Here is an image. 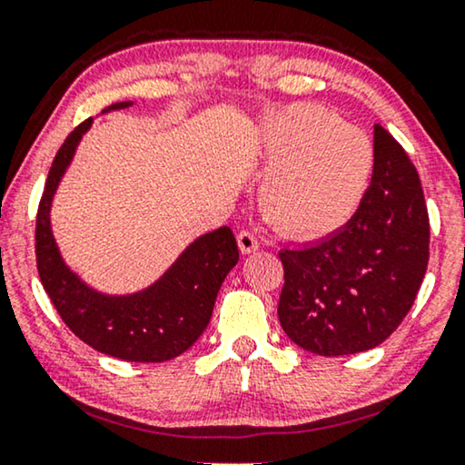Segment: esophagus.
Masks as SVG:
<instances>
[{
  "instance_id": "obj_1",
  "label": "esophagus",
  "mask_w": 465,
  "mask_h": 465,
  "mask_svg": "<svg viewBox=\"0 0 465 465\" xmlns=\"http://www.w3.org/2000/svg\"><path fill=\"white\" fill-rule=\"evenodd\" d=\"M237 243H239L241 253H253L260 247L258 237L250 231H241L239 237H237Z\"/></svg>"
}]
</instances>
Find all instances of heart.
I'll return each mask as SVG.
<instances>
[{"instance_id": "obj_1", "label": "heart", "mask_w": 465, "mask_h": 465, "mask_svg": "<svg viewBox=\"0 0 465 465\" xmlns=\"http://www.w3.org/2000/svg\"><path fill=\"white\" fill-rule=\"evenodd\" d=\"M256 156L266 169L258 205L272 226L296 239L341 231L364 201L374 169L366 133L309 104L266 120Z\"/></svg>"}]
</instances>
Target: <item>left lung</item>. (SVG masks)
<instances>
[{"label": "left lung", "mask_w": 465, "mask_h": 465, "mask_svg": "<svg viewBox=\"0 0 465 465\" xmlns=\"http://www.w3.org/2000/svg\"><path fill=\"white\" fill-rule=\"evenodd\" d=\"M421 182L396 139L374 124L371 188L351 220L317 243L282 250L279 323L323 358L377 347L409 313L428 269Z\"/></svg>", "instance_id": "obj_1"}]
</instances>
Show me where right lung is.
Listing matches in <instances>:
<instances>
[{
  "mask_svg": "<svg viewBox=\"0 0 465 465\" xmlns=\"http://www.w3.org/2000/svg\"><path fill=\"white\" fill-rule=\"evenodd\" d=\"M131 105L133 101H120L105 107L104 114ZM91 126L93 118L75 126L50 167L35 226L42 285L69 330L97 351L126 361L173 360L188 351L209 326L222 283L239 262L237 241L228 226L201 234L156 282L129 294H110L82 279L63 258L50 212L59 183Z\"/></svg>",
  "mask_w": 465,
  "mask_h": 465,
  "instance_id": "obj_1",
  "label": "right lung"
}]
</instances>
